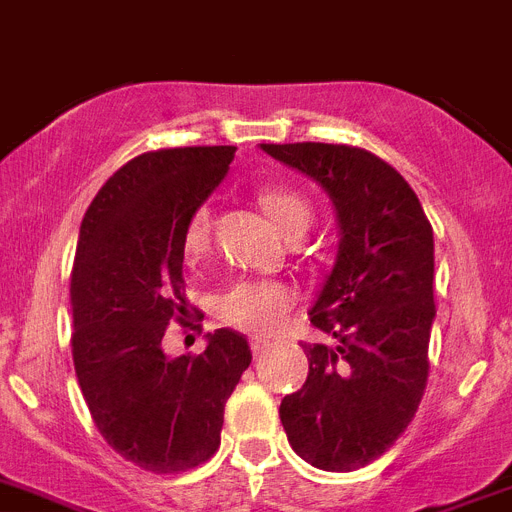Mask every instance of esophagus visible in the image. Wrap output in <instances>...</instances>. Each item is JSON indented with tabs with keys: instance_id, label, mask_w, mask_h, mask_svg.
Returning a JSON list of instances; mask_svg holds the SVG:
<instances>
[{
	"instance_id": "esophagus-1",
	"label": "esophagus",
	"mask_w": 512,
	"mask_h": 512,
	"mask_svg": "<svg viewBox=\"0 0 512 512\" xmlns=\"http://www.w3.org/2000/svg\"><path fill=\"white\" fill-rule=\"evenodd\" d=\"M269 347H272V344L266 342V339H251V352L256 357L264 355V352H269Z\"/></svg>"
}]
</instances>
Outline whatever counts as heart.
Segmentation results:
<instances>
[{"instance_id":"1","label":"heart","mask_w":512,"mask_h":512,"mask_svg":"<svg viewBox=\"0 0 512 512\" xmlns=\"http://www.w3.org/2000/svg\"><path fill=\"white\" fill-rule=\"evenodd\" d=\"M261 209L274 220V225L287 238H300L310 225V202L292 186L264 183L256 191ZM212 240V214L207 207H196L183 225V253L186 259H199L207 253ZM298 295L285 282L277 279H243L227 287L217 303L222 321L253 336H269L285 323L287 313Z\"/></svg>"}]
</instances>
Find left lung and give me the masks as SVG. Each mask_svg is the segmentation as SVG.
Returning a JSON list of instances; mask_svg holds the SVG:
<instances>
[{
  "mask_svg": "<svg viewBox=\"0 0 512 512\" xmlns=\"http://www.w3.org/2000/svg\"><path fill=\"white\" fill-rule=\"evenodd\" d=\"M329 191L342 243L303 344L308 378L279 406L292 451L323 471L368 466L417 414L430 375L435 240L399 170L352 144H261Z\"/></svg>",
  "mask_w": 512,
  "mask_h": 512,
  "instance_id": "obj_1",
  "label": "left lung"
}]
</instances>
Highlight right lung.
<instances>
[{
	"label": "right lung",
	"instance_id": "1",
	"mask_svg": "<svg viewBox=\"0 0 512 512\" xmlns=\"http://www.w3.org/2000/svg\"><path fill=\"white\" fill-rule=\"evenodd\" d=\"M233 157L230 144L137 155L95 194L80 227L74 373L106 443L152 474H181L217 453L225 404L251 365L233 329L209 334L202 355L163 352L173 321L202 331L204 313L183 295V225Z\"/></svg>",
	"mask_w": 512,
	"mask_h": 512
}]
</instances>
